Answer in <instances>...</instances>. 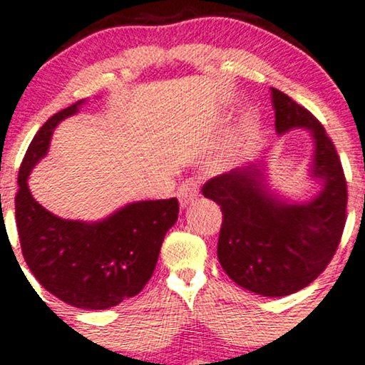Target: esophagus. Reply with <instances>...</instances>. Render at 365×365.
Instances as JSON below:
<instances>
[{
  "mask_svg": "<svg viewBox=\"0 0 365 365\" xmlns=\"http://www.w3.org/2000/svg\"><path fill=\"white\" fill-rule=\"evenodd\" d=\"M197 192H199V183H197V180H194V178L185 180V182H183L182 185H180L178 192H177L178 200H180V206L187 207L188 204H190L192 200L195 199Z\"/></svg>",
  "mask_w": 365,
  "mask_h": 365,
  "instance_id": "34e87169",
  "label": "esophagus"
}]
</instances>
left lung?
Listing matches in <instances>:
<instances>
[{"label": "left lung", "mask_w": 365, "mask_h": 365, "mask_svg": "<svg viewBox=\"0 0 365 365\" xmlns=\"http://www.w3.org/2000/svg\"><path fill=\"white\" fill-rule=\"evenodd\" d=\"M279 135L307 128L314 139L311 177L322 188L309 202H287L266 185L264 161L247 163L204 183L202 194L223 212L217 259L245 290L284 297L312 283L326 269L346 221V180L326 130L311 111L271 89Z\"/></svg>", "instance_id": "left-lung-1"}]
</instances>
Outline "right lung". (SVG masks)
<instances>
[{"instance_id":"add662e5","label":"right lung","mask_w":365,"mask_h":365,"mask_svg":"<svg viewBox=\"0 0 365 365\" xmlns=\"http://www.w3.org/2000/svg\"><path fill=\"white\" fill-rule=\"evenodd\" d=\"M82 103L53 115L32 139L19 171L15 220L24 259L37 282L65 304L103 311L135 297L149 282L166 232L178 220V200H139L96 223L63 220L37 202L29 175L48 153L56 125Z\"/></svg>"}]
</instances>
